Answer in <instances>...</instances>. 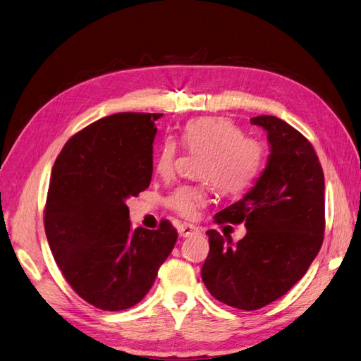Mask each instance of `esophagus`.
<instances>
[{"mask_svg":"<svg viewBox=\"0 0 361 361\" xmlns=\"http://www.w3.org/2000/svg\"><path fill=\"white\" fill-rule=\"evenodd\" d=\"M198 232H200V228L197 226L189 224V223H183L178 226V235L181 238H189L192 235H197Z\"/></svg>","mask_w":361,"mask_h":361,"instance_id":"obj_1","label":"esophagus"}]
</instances>
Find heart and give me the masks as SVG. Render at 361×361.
I'll return each mask as SVG.
<instances>
[{
	"instance_id": "b5f03b06",
	"label": "heart",
	"mask_w": 361,
	"mask_h": 361,
	"mask_svg": "<svg viewBox=\"0 0 361 361\" xmlns=\"http://www.w3.org/2000/svg\"><path fill=\"white\" fill-rule=\"evenodd\" d=\"M181 143L188 151L201 154L198 175L206 178L190 186L175 189L166 204L184 218L197 215L209 198L212 184L226 195L244 190L259 172L264 160V146L245 137L241 128L224 117H198L186 123L181 131ZM178 147L173 140H164L155 155V171L169 177L177 163Z\"/></svg>"
}]
</instances>
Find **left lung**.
<instances>
[{
	"instance_id": "8db88e82",
	"label": "left lung",
	"mask_w": 361,
	"mask_h": 361,
	"mask_svg": "<svg viewBox=\"0 0 361 361\" xmlns=\"http://www.w3.org/2000/svg\"><path fill=\"white\" fill-rule=\"evenodd\" d=\"M250 122L267 131V166L243 200L215 215L218 224L244 223L247 233L235 244L207 230L210 250L201 269L216 300L245 311L277 300L299 282L325 232V177L312 145L274 116Z\"/></svg>"
}]
</instances>
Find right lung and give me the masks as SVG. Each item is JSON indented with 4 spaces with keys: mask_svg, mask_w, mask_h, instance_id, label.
Segmentation results:
<instances>
[{
    "mask_svg": "<svg viewBox=\"0 0 361 361\" xmlns=\"http://www.w3.org/2000/svg\"><path fill=\"white\" fill-rule=\"evenodd\" d=\"M163 114L118 113L84 128L54 161L45 235L63 277L105 311L134 307L151 290L178 233L131 227L126 200L149 188L154 122Z\"/></svg>",
    "mask_w": 361,
    "mask_h": 361,
    "instance_id": "1",
    "label": "right lung"
}]
</instances>
